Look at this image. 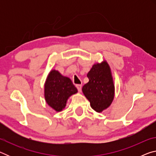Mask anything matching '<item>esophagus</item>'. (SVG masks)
<instances>
[{
    "instance_id": "obj_1",
    "label": "esophagus",
    "mask_w": 156,
    "mask_h": 156,
    "mask_svg": "<svg viewBox=\"0 0 156 156\" xmlns=\"http://www.w3.org/2000/svg\"><path fill=\"white\" fill-rule=\"evenodd\" d=\"M76 87H77L78 91L79 92H81V91H82V85H81V84H77V85H76Z\"/></svg>"
}]
</instances>
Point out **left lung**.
<instances>
[{"label": "left lung", "instance_id": "1", "mask_svg": "<svg viewBox=\"0 0 156 156\" xmlns=\"http://www.w3.org/2000/svg\"><path fill=\"white\" fill-rule=\"evenodd\" d=\"M87 77L89 80L82 90L92 109L100 113L110 106L114 98L115 86L109 64L106 60L94 64Z\"/></svg>", "mask_w": 156, "mask_h": 156}]
</instances>
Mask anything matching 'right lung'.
I'll list each match as a JSON object with an SVG mask.
<instances>
[{"label":"right lung","mask_w":156,"mask_h":156,"mask_svg":"<svg viewBox=\"0 0 156 156\" xmlns=\"http://www.w3.org/2000/svg\"><path fill=\"white\" fill-rule=\"evenodd\" d=\"M44 89L47 105L58 112L65 109L69 98L78 92L70 78L55 69L47 76Z\"/></svg>","instance_id":"1"}]
</instances>
